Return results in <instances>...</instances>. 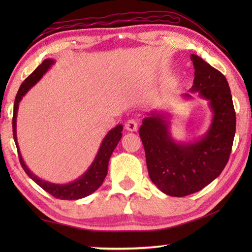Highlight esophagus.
<instances>
[{
  "label": "esophagus",
  "instance_id": "esophagus-1",
  "mask_svg": "<svg viewBox=\"0 0 252 252\" xmlns=\"http://www.w3.org/2000/svg\"><path fill=\"white\" fill-rule=\"evenodd\" d=\"M138 125H139L138 121L134 120V119H130V120H127L126 123V129L131 132L136 131L138 130Z\"/></svg>",
  "mask_w": 252,
  "mask_h": 252
}]
</instances>
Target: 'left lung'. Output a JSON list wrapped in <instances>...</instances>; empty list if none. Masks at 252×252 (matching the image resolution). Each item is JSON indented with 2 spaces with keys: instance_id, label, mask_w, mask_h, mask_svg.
I'll list each match as a JSON object with an SVG mask.
<instances>
[{
  "instance_id": "obj_1",
  "label": "left lung",
  "mask_w": 252,
  "mask_h": 252,
  "mask_svg": "<svg viewBox=\"0 0 252 252\" xmlns=\"http://www.w3.org/2000/svg\"><path fill=\"white\" fill-rule=\"evenodd\" d=\"M191 92L209 101L213 112L206 135L193 143H177L169 132L168 116L150 112L139 129L149 177L162 192L185 197L198 192L222 172L236 133V112L224 75L195 54ZM191 97L189 93L183 94Z\"/></svg>"
}]
</instances>
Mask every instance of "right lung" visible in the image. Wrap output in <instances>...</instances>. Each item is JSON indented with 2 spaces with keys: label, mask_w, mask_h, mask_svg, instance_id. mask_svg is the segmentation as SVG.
Returning a JSON list of instances; mask_svg holds the SVG:
<instances>
[{
  "label": "right lung",
  "mask_w": 252,
  "mask_h": 252,
  "mask_svg": "<svg viewBox=\"0 0 252 252\" xmlns=\"http://www.w3.org/2000/svg\"><path fill=\"white\" fill-rule=\"evenodd\" d=\"M54 63L53 60L46 59L42 62V64L34 70L31 74H30L27 79L24 80V82L21 84V87L18 91V94L15 96L14 101V110H13V120H12V126H13V136L14 141L16 144V149H18L19 153V159L20 163L24 169L25 173L32 179V180L39 185L42 189L45 190L46 192H49L51 195H53L54 198L61 199V200H78L81 198L88 197L89 194L94 192V191L99 188L102 182L106 177L108 173V164L110 157L112 155L114 149H116L117 144L120 141L122 138L121 131L123 126L121 125L113 127L112 130L109 131V133L105 135L103 141L101 143V147L97 151V155L95 157L94 161L92 162L90 168L87 170L83 176H81L79 179H76L75 181L71 183H66V185H57V183H51L48 181L42 180V179L37 178L35 174H33L30 171L29 168L25 165L24 161L21 156L18 139H16V114H18L19 103L22 100V97L25 95L30 89H31L37 81H39L43 74L48 71L51 65Z\"/></svg>",
  "instance_id": "obj_1"
}]
</instances>
